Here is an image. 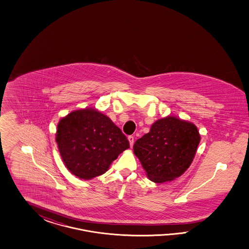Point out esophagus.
<instances>
[{
    "label": "esophagus",
    "mask_w": 249,
    "mask_h": 249,
    "mask_svg": "<svg viewBox=\"0 0 249 249\" xmlns=\"http://www.w3.org/2000/svg\"><path fill=\"white\" fill-rule=\"evenodd\" d=\"M128 142H129V145H130V147H132V146H133V143H134V137H133V136H128Z\"/></svg>",
    "instance_id": "obj_1"
}]
</instances>
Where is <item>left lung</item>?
I'll return each instance as SVG.
<instances>
[{
    "mask_svg": "<svg viewBox=\"0 0 249 249\" xmlns=\"http://www.w3.org/2000/svg\"><path fill=\"white\" fill-rule=\"evenodd\" d=\"M199 142L196 125L169 116L154 122L150 132L136 141L133 151L149 179L160 183L188 169Z\"/></svg>",
    "mask_w": 249,
    "mask_h": 249,
    "instance_id": "1",
    "label": "left lung"
}]
</instances>
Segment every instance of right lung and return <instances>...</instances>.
I'll use <instances>...</instances> for the list:
<instances>
[{
	"label": "right lung",
	"mask_w": 249,
	"mask_h": 249,
	"mask_svg": "<svg viewBox=\"0 0 249 249\" xmlns=\"http://www.w3.org/2000/svg\"><path fill=\"white\" fill-rule=\"evenodd\" d=\"M55 140L67 168L84 180L105 174L111 162L129 148L121 128L105 115L89 108L63 118Z\"/></svg>",
	"instance_id": "1"
}]
</instances>
